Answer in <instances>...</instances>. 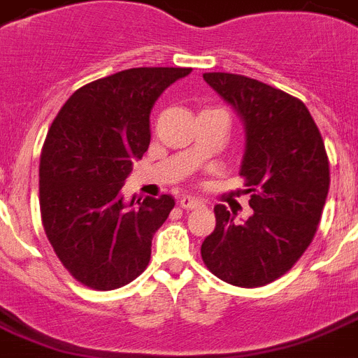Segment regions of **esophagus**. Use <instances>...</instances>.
Wrapping results in <instances>:
<instances>
[{
  "mask_svg": "<svg viewBox=\"0 0 358 358\" xmlns=\"http://www.w3.org/2000/svg\"><path fill=\"white\" fill-rule=\"evenodd\" d=\"M179 204H181V208L185 210H194L203 206V201L197 199V197H190V195H182L181 199H179Z\"/></svg>",
  "mask_w": 358,
  "mask_h": 358,
  "instance_id": "esophagus-1",
  "label": "esophagus"
}]
</instances>
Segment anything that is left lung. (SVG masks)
<instances>
[{
  "mask_svg": "<svg viewBox=\"0 0 358 358\" xmlns=\"http://www.w3.org/2000/svg\"><path fill=\"white\" fill-rule=\"evenodd\" d=\"M204 81L244 123L241 176L253 213L243 222L217 204L215 230L201 255L210 271L239 288H259L292 270L306 252L329 190V161L310 110L257 79L226 72Z\"/></svg>",
  "mask_w": 358,
  "mask_h": 358,
  "instance_id": "obj_1",
  "label": "left lung"
}]
</instances>
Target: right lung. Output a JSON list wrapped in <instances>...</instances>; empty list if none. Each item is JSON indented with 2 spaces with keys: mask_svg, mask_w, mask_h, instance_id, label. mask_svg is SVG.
<instances>
[{
  "mask_svg": "<svg viewBox=\"0 0 358 358\" xmlns=\"http://www.w3.org/2000/svg\"><path fill=\"white\" fill-rule=\"evenodd\" d=\"M192 69L121 70L78 90L61 106L39 161L45 234L61 264L97 292L121 288L145 271L152 237L172 212V195L134 206L121 188L150 145L157 97Z\"/></svg>",
  "mask_w": 358,
  "mask_h": 358,
  "instance_id": "obj_1",
  "label": "right lung"
}]
</instances>
